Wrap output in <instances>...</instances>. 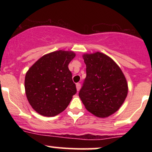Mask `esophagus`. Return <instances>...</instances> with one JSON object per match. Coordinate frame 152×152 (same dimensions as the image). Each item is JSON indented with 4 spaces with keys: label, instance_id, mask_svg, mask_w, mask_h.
Listing matches in <instances>:
<instances>
[{
    "label": "esophagus",
    "instance_id": "esophagus-1",
    "mask_svg": "<svg viewBox=\"0 0 152 152\" xmlns=\"http://www.w3.org/2000/svg\"><path fill=\"white\" fill-rule=\"evenodd\" d=\"M76 89H77V91H78L80 90V88H81V84H80L79 83H77L76 84Z\"/></svg>",
    "mask_w": 152,
    "mask_h": 152
}]
</instances>
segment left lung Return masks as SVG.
Returning a JSON list of instances; mask_svg holds the SVG:
<instances>
[{
  "label": "left lung",
  "mask_w": 152,
  "mask_h": 152,
  "mask_svg": "<svg viewBox=\"0 0 152 152\" xmlns=\"http://www.w3.org/2000/svg\"><path fill=\"white\" fill-rule=\"evenodd\" d=\"M86 77L80 90V99L94 116L105 118L121 107L128 94V84L117 64L100 52L86 53Z\"/></svg>",
  "instance_id": "left-lung-1"
}]
</instances>
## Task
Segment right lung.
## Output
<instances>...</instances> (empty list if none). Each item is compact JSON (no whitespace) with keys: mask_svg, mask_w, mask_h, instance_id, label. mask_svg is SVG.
I'll list each match as a JSON object with an SVG mask.
<instances>
[{"mask_svg":"<svg viewBox=\"0 0 152 152\" xmlns=\"http://www.w3.org/2000/svg\"><path fill=\"white\" fill-rule=\"evenodd\" d=\"M73 51L59 50L40 58L26 72L25 90L29 104L44 116H56L66 109L76 93L69 71Z\"/></svg>","mask_w":152,"mask_h":152,"instance_id":"1","label":"right lung"}]
</instances>
